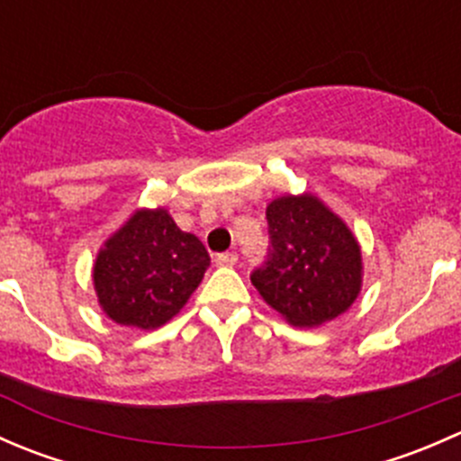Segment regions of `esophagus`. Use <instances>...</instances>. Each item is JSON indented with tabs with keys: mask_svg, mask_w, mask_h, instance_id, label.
<instances>
[{
	"mask_svg": "<svg viewBox=\"0 0 461 461\" xmlns=\"http://www.w3.org/2000/svg\"><path fill=\"white\" fill-rule=\"evenodd\" d=\"M239 260V254L236 252H222L216 257V265H222V267H231Z\"/></svg>",
	"mask_w": 461,
	"mask_h": 461,
	"instance_id": "obj_1",
	"label": "esophagus"
}]
</instances>
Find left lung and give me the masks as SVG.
Segmentation results:
<instances>
[{"instance_id":"1","label":"left lung","mask_w":461,"mask_h":461,"mask_svg":"<svg viewBox=\"0 0 461 461\" xmlns=\"http://www.w3.org/2000/svg\"><path fill=\"white\" fill-rule=\"evenodd\" d=\"M267 260L252 283L287 323L312 328L346 312L361 292V248L346 222L312 194L267 204Z\"/></svg>"}]
</instances>
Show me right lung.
<instances>
[{"label":"right lung","instance_id":"right-lung-1","mask_svg":"<svg viewBox=\"0 0 461 461\" xmlns=\"http://www.w3.org/2000/svg\"><path fill=\"white\" fill-rule=\"evenodd\" d=\"M207 267L204 245L167 209H138L97 252L93 285L111 321L153 330L183 310Z\"/></svg>","mask_w":461,"mask_h":461}]
</instances>
